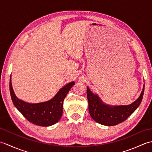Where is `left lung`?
<instances>
[{
  "label": "left lung",
  "instance_id": "obj_1",
  "mask_svg": "<svg viewBox=\"0 0 152 152\" xmlns=\"http://www.w3.org/2000/svg\"><path fill=\"white\" fill-rule=\"evenodd\" d=\"M144 92V86L139 97L130 105L110 106L103 104L99 96L93 94L88 87H87L90 115L100 124L106 126L118 125L126 120L139 106L143 98Z\"/></svg>",
  "mask_w": 152,
  "mask_h": 152
}]
</instances>
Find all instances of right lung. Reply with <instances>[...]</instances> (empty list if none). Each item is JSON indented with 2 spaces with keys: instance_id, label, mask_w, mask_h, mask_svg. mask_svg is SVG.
Instances as JSON below:
<instances>
[{
  "instance_id": "obj_1",
  "label": "right lung",
  "mask_w": 152,
  "mask_h": 152,
  "mask_svg": "<svg viewBox=\"0 0 152 152\" xmlns=\"http://www.w3.org/2000/svg\"><path fill=\"white\" fill-rule=\"evenodd\" d=\"M74 85V82L68 83L49 101L30 104L18 99L15 96L12 88L10 76V92L14 104L28 121L37 125L48 127L56 124L61 119L63 114V101Z\"/></svg>"
}]
</instances>
